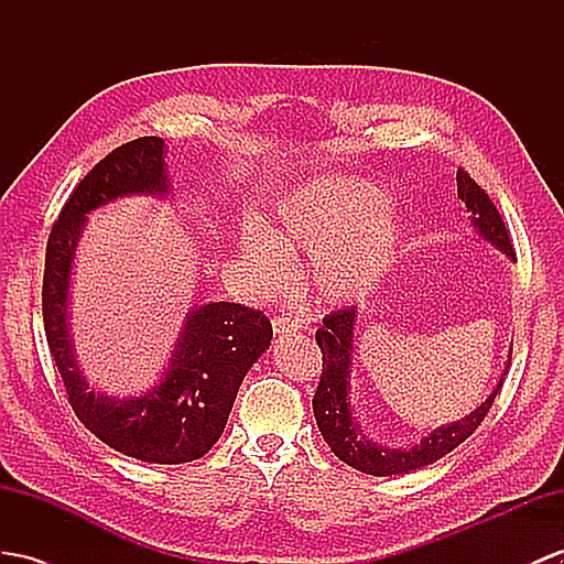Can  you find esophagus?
Masks as SVG:
<instances>
[{"label":"esophagus","mask_w":564,"mask_h":564,"mask_svg":"<svg viewBox=\"0 0 564 564\" xmlns=\"http://www.w3.org/2000/svg\"><path fill=\"white\" fill-rule=\"evenodd\" d=\"M273 334H295V330L305 328V322L297 319V316H273Z\"/></svg>","instance_id":"obj_1"}]
</instances>
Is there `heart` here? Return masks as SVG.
Masks as SVG:
<instances>
[{"instance_id": "obj_1", "label": "heart", "mask_w": 564, "mask_h": 564, "mask_svg": "<svg viewBox=\"0 0 564 564\" xmlns=\"http://www.w3.org/2000/svg\"><path fill=\"white\" fill-rule=\"evenodd\" d=\"M402 240V214L386 191L352 176H319L285 195L273 228L248 221L240 252L254 281L273 291L288 267L285 250H307V279L324 302H352L379 285Z\"/></svg>"}]
</instances>
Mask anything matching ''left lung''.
<instances>
[{"label":"left lung","mask_w":564,"mask_h":564,"mask_svg":"<svg viewBox=\"0 0 564 564\" xmlns=\"http://www.w3.org/2000/svg\"><path fill=\"white\" fill-rule=\"evenodd\" d=\"M457 197L465 202L467 212L471 214L476 236L494 245L496 250L508 254L514 262L517 257L512 252L508 228H505L496 205L481 187L469 178V173L462 169L457 171ZM355 322L357 307L338 310L334 314H328L324 319V326L316 330V343H319L324 355V371L319 386H316L312 408L316 426H319L324 441L328 443L330 451L336 453V457L357 471H365L371 476H393L422 469L431 465V462H436L443 455L455 451L459 443H465L476 431V426L484 422L490 405H494L505 373L481 405L467 416H462V420L429 431L420 443L408 447L381 445L377 441H371L362 431L352 408L350 373L355 352Z\"/></svg>","instance_id":"left-lung-1"}]
</instances>
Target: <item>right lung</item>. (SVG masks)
Instances as JSON below:
<instances>
[{"label":"right lung","mask_w":564,"mask_h":564,"mask_svg":"<svg viewBox=\"0 0 564 564\" xmlns=\"http://www.w3.org/2000/svg\"><path fill=\"white\" fill-rule=\"evenodd\" d=\"M166 144L138 138L107 154L52 226L42 281V316L70 408L113 451L150 465H183L221 438L245 373L269 350L271 322L236 302H207L185 314L169 367L140 395L99 393L85 379L70 338V273L88 214L131 195L169 197Z\"/></svg>","instance_id":"add662e5"}]
</instances>
